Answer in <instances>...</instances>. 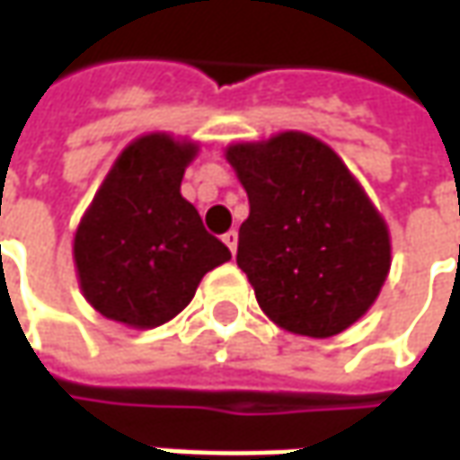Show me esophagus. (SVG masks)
Segmentation results:
<instances>
[{
	"label": "esophagus",
	"instance_id": "esophagus-1",
	"mask_svg": "<svg viewBox=\"0 0 460 460\" xmlns=\"http://www.w3.org/2000/svg\"><path fill=\"white\" fill-rule=\"evenodd\" d=\"M224 243L229 246L231 254H236V246H239V234H236V231H234V229L226 231V234H224Z\"/></svg>",
	"mask_w": 460,
	"mask_h": 460
}]
</instances>
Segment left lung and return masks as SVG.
<instances>
[{"mask_svg":"<svg viewBox=\"0 0 460 460\" xmlns=\"http://www.w3.org/2000/svg\"><path fill=\"white\" fill-rule=\"evenodd\" d=\"M249 196L239 254L256 302L305 337L345 332L373 307L390 271V231L327 143L284 130L226 148Z\"/></svg>","mask_w":460,"mask_h":460,"instance_id":"obj_1","label":"left lung"}]
</instances>
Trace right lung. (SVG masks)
<instances>
[{
  "mask_svg": "<svg viewBox=\"0 0 460 460\" xmlns=\"http://www.w3.org/2000/svg\"><path fill=\"white\" fill-rule=\"evenodd\" d=\"M199 143L146 133L102 178L73 242L80 292L102 317L153 330L189 305L231 252L204 229L181 181Z\"/></svg>",
  "mask_w": 460,
  "mask_h": 460,
  "instance_id": "1",
  "label": "right lung"
}]
</instances>
